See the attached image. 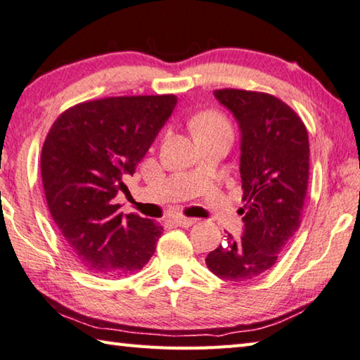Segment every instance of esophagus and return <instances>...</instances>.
I'll return each instance as SVG.
<instances>
[{"mask_svg":"<svg viewBox=\"0 0 360 360\" xmlns=\"http://www.w3.org/2000/svg\"><path fill=\"white\" fill-rule=\"evenodd\" d=\"M174 221L179 226H192L193 224H197V219H191V217H184V215H178V217H174Z\"/></svg>","mask_w":360,"mask_h":360,"instance_id":"1","label":"esophagus"}]
</instances>
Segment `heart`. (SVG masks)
I'll list each match as a JSON object with an SVG mask.
<instances>
[{"mask_svg": "<svg viewBox=\"0 0 360 360\" xmlns=\"http://www.w3.org/2000/svg\"><path fill=\"white\" fill-rule=\"evenodd\" d=\"M191 130L197 140L201 139V136L214 134L231 135V124L221 113L215 112V110H206V112H201L192 117Z\"/></svg>", "mask_w": 360, "mask_h": 360, "instance_id": "1", "label": "heart"}]
</instances>
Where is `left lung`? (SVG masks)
<instances>
[{
  "instance_id": "obj_1",
  "label": "left lung",
  "mask_w": 360,
  "mask_h": 360,
  "mask_svg": "<svg viewBox=\"0 0 360 360\" xmlns=\"http://www.w3.org/2000/svg\"><path fill=\"white\" fill-rule=\"evenodd\" d=\"M243 134L240 179L243 236L225 240L206 257L207 269L228 282H247L272 269L302 221L309 187V134L278 97L245 89H215Z\"/></svg>"
}]
</instances>
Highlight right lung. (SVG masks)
Wrapping results in <instances>:
<instances>
[{
  "instance_id": "add662e5",
  "label": "right lung",
  "mask_w": 360,
  "mask_h": 360,
  "mask_svg": "<svg viewBox=\"0 0 360 360\" xmlns=\"http://www.w3.org/2000/svg\"><path fill=\"white\" fill-rule=\"evenodd\" d=\"M176 96H117L80 102L45 136L41 174L49 211L89 272L130 276L154 255L163 226L122 215L116 195L173 113Z\"/></svg>"
}]
</instances>
